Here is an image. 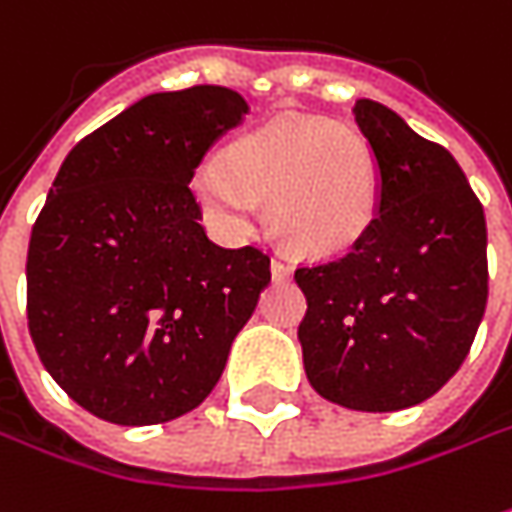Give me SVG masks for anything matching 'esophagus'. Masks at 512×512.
<instances>
[{"label":"esophagus","mask_w":512,"mask_h":512,"mask_svg":"<svg viewBox=\"0 0 512 512\" xmlns=\"http://www.w3.org/2000/svg\"><path fill=\"white\" fill-rule=\"evenodd\" d=\"M272 277L274 280H289L291 277V263L283 257H274L272 260Z\"/></svg>","instance_id":"esophagus-1"}]
</instances>
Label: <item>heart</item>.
Instances as JSON below:
<instances>
[{"label": "heart", "mask_w": 512, "mask_h": 512, "mask_svg": "<svg viewBox=\"0 0 512 512\" xmlns=\"http://www.w3.org/2000/svg\"><path fill=\"white\" fill-rule=\"evenodd\" d=\"M192 192L232 235L257 226L260 201L286 246L337 255L368 232L379 209V164L368 138L326 118H280L206 155Z\"/></svg>", "instance_id": "obj_1"}]
</instances>
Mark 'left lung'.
<instances>
[{
    "mask_svg": "<svg viewBox=\"0 0 512 512\" xmlns=\"http://www.w3.org/2000/svg\"><path fill=\"white\" fill-rule=\"evenodd\" d=\"M354 121L377 155V218L343 257L294 272L309 303L297 340L320 397L388 414L465 362L487 306V226L445 147L371 98Z\"/></svg>",
    "mask_w": 512,
    "mask_h": 512,
    "instance_id": "8db88e82",
    "label": "left lung"
}]
</instances>
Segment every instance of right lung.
<instances>
[{
	"label": "right lung",
	"instance_id": "1",
	"mask_svg": "<svg viewBox=\"0 0 512 512\" xmlns=\"http://www.w3.org/2000/svg\"><path fill=\"white\" fill-rule=\"evenodd\" d=\"M249 113L215 84L135 101L64 158L27 246V328L84 411L158 425L198 408L269 286V255L223 249L189 181Z\"/></svg>",
	"mask_w": 512,
	"mask_h": 512
}]
</instances>
